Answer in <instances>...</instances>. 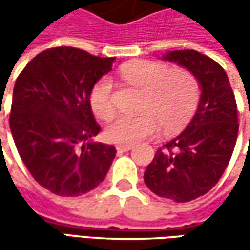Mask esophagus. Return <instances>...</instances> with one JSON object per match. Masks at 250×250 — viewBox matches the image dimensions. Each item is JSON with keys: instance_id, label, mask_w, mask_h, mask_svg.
Returning a JSON list of instances; mask_svg holds the SVG:
<instances>
[{"instance_id": "esophagus-1", "label": "esophagus", "mask_w": 250, "mask_h": 250, "mask_svg": "<svg viewBox=\"0 0 250 250\" xmlns=\"http://www.w3.org/2000/svg\"><path fill=\"white\" fill-rule=\"evenodd\" d=\"M133 146L132 145H117V150L118 151H129Z\"/></svg>"}]
</instances>
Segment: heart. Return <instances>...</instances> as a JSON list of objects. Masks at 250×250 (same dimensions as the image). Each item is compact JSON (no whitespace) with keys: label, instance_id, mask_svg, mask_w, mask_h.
<instances>
[{"label":"heart","instance_id":"heart-1","mask_svg":"<svg viewBox=\"0 0 250 250\" xmlns=\"http://www.w3.org/2000/svg\"><path fill=\"white\" fill-rule=\"evenodd\" d=\"M125 82L143 91L136 117H118L105 129L111 143L133 145L156 133L159 125L166 133L181 129L192 118L199 103V83L192 73L182 68L147 60H136L121 66ZM90 107L100 120H110L115 112L112 82L103 76L90 91Z\"/></svg>","mask_w":250,"mask_h":250}]
</instances>
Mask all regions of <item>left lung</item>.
Wrapping results in <instances>:
<instances>
[{"label": "left lung", "instance_id": "8db88e82", "mask_svg": "<svg viewBox=\"0 0 250 250\" xmlns=\"http://www.w3.org/2000/svg\"><path fill=\"white\" fill-rule=\"evenodd\" d=\"M163 60L196 78L200 100L182 133L156 151L145 171L153 193L178 203L203 196L218 182L231 160L238 136V111L226 71L195 50H177Z\"/></svg>", "mask_w": 250, "mask_h": 250}]
</instances>
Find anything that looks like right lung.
<instances>
[{"mask_svg":"<svg viewBox=\"0 0 250 250\" xmlns=\"http://www.w3.org/2000/svg\"><path fill=\"white\" fill-rule=\"evenodd\" d=\"M115 58L73 47L36 55L18 76L9 126L32 177L58 196H81L97 188L117 150L93 142L100 132L90 107L94 83Z\"/></svg>","mask_w":250,"mask_h":250,"instance_id":"right-lung-1","label":"right lung"}]
</instances>
